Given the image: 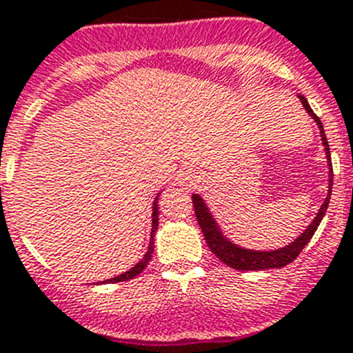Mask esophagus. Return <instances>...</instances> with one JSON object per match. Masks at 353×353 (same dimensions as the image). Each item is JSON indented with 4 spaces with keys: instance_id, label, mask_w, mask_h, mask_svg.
<instances>
[{
    "instance_id": "1",
    "label": "esophagus",
    "mask_w": 353,
    "mask_h": 353,
    "mask_svg": "<svg viewBox=\"0 0 353 353\" xmlns=\"http://www.w3.org/2000/svg\"><path fill=\"white\" fill-rule=\"evenodd\" d=\"M180 182L185 183V185H194V182H198V180H196V176L191 171H183V173L180 174Z\"/></svg>"
}]
</instances>
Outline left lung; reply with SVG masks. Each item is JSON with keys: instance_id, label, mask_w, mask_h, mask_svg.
Returning <instances> with one entry per match:
<instances>
[{"instance_id": "left-lung-1", "label": "left lung", "mask_w": 353, "mask_h": 353, "mask_svg": "<svg viewBox=\"0 0 353 353\" xmlns=\"http://www.w3.org/2000/svg\"><path fill=\"white\" fill-rule=\"evenodd\" d=\"M302 105L307 111L311 118L314 120V123L320 129V138H322L323 150H325V157H327V166H329V191H327V198L322 203L320 210L316 212L314 219L311 221V224L305 228L304 232L297 236V239L290 242L288 245L279 249H274V251H256V249H245L242 245H236L235 242L228 239L226 235L221 230L219 223L215 221V217L212 215L210 208L205 203V199L199 194H192V203H194V212H196V219H198L199 228L203 232L205 240H207L208 248L214 252L215 256L219 258L223 263H226L228 267H232L235 270H263V269H281L285 265L292 263L295 258L301 254L302 249L307 245V242L311 240V236L314 235L316 228L322 223L323 215H325L327 207H329L330 201V192H332V162H330V148L329 143H327L325 130H323L322 121L316 114L313 113L311 105L307 104V99L304 95H299Z\"/></svg>"}]
</instances>
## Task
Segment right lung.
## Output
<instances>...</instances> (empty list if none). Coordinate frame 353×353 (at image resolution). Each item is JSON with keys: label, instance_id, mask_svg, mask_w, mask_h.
Segmentation results:
<instances>
[{"label": "right lung", "instance_id": "right-lung-1", "mask_svg": "<svg viewBox=\"0 0 353 353\" xmlns=\"http://www.w3.org/2000/svg\"><path fill=\"white\" fill-rule=\"evenodd\" d=\"M159 194H161V192H159ZM159 194L155 196L154 207H152V210H154L152 212V232H150V244H148V249H146V252H145V256H143L138 263L134 265L130 270H127V272L120 274V276H117V277H111V279H105V281H102V283H120V281H129V279H134V277L138 276V274H141L143 270H145V267L148 265V261L152 260V254H154V248H155L154 236H155V232H157V226H159V205H157Z\"/></svg>", "mask_w": 353, "mask_h": 353}]
</instances>
